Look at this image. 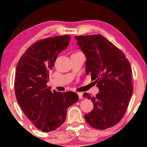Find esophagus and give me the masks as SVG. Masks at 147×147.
Listing matches in <instances>:
<instances>
[{"label":"esophagus","mask_w":147,"mask_h":147,"mask_svg":"<svg viewBox=\"0 0 147 147\" xmlns=\"http://www.w3.org/2000/svg\"><path fill=\"white\" fill-rule=\"evenodd\" d=\"M77 94H78L79 98V99H82L84 98V97H83V94H82V92H78V93H77Z\"/></svg>","instance_id":"esophagus-1"}]
</instances>
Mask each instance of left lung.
<instances>
[{"label":"left lung","instance_id":"1","mask_svg":"<svg viewBox=\"0 0 147 147\" xmlns=\"http://www.w3.org/2000/svg\"><path fill=\"white\" fill-rule=\"evenodd\" d=\"M86 57V72L97 83L96 96L91 99L93 109L84 115L89 125L104 130L117 124L125 114L132 96V70L122 50L101 34L75 36Z\"/></svg>","mask_w":147,"mask_h":147}]
</instances>
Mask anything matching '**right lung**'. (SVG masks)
Masks as SVG:
<instances>
[{"label":"right lung","mask_w":147,"mask_h":147,"mask_svg":"<svg viewBox=\"0 0 147 147\" xmlns=\"http://www.w3.org/2000/svg\"><path fill=\"white\" fill-rule=\"evenodd\" d=\"M69 35L40 40L30 46L18 61L15 95L22 111L37 129L56 130L65 122L67 109L78 101L72 91L60 92L48 87L49 72L57 56L70 43Z\"/></svg>","instance_id":"obj_1"}]
</instances>
